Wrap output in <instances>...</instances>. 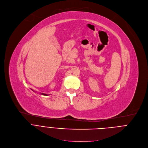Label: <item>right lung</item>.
I'll return each mask as SVG.
<instances>
[{"instance_id":"obj_1","label":"right lung","mask_w":148,"mask_h":148,"mask_svg":"<svg viewBox=\"0 0 148 148\" xmlns=\"http://www.w3.org/2000/svg\"><path fill=\"white\" fill-rule=\"evenodd\" d=\"M42 95H44V96H48V95L47 94H45V93H41Z\"/></svg>"}]
</instances>
